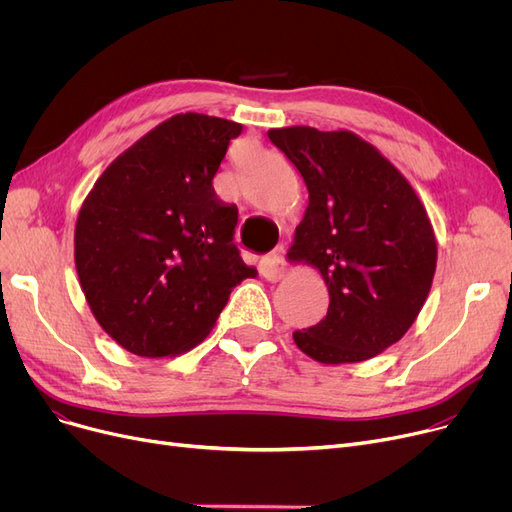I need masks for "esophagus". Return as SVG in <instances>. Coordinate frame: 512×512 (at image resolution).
Returning a JSON list of instances; mask_svg holds the SVG:
<instances>
[{"mask_svg": "<svg viewBox=\"0 0 512 512\" xmlns=\"http://www.w3.org/2000/svg\"><path fill=\"white\" fill-rule=\"evenodd\" d=\"M259 272L265 280L278 282L286 276V261H284V249L278 247L270 255H265L259 263Z\"/></svg>", "mask_w": 512, "mask_h": 512, "instance_id": "34e87169", "label": "esophagus"}]
</instances>
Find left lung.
I'll use <instances>...</instances> for the list:
<instances>
[{
  "mask_svg": "<svg viewBox=\"0 0 512 512\" xmlns=\"http://www.w3.org/2000/svg\"><path fill=\"white\" fill-rule=\"evenodd\" d=\"M270 141L305 180L309 205L288 257L330 292L328 315L292 334L317 363L373 359L398 342L432 288L438 242L411 182L351 130L288 126Z\"/></svg>",
  "mask_w": 512,
  "mask_h": 512,
  "instance_id": "obj_1",
  "label": "left lung"
}]
</instances>
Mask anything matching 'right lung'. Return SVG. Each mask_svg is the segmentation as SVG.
Here are the masks:
<instances>
[{"mask_svg": "<svg viewBox=\"0 0 512 512\" xmlns=\"http://www.w3.org/2000/svg\"><path fill=\"white\" fill-rule=\"evenodd\" d=\"M242 124L176 114L120 153L78 211L74 263L97 324L128 353L176 357L201 344L230 292L257 270L213 193Z\"/></svg>", "mask_w": 512, "mask_h": 512, "instance_id": "obj_1", "label": "right lung"}]
</instances>
